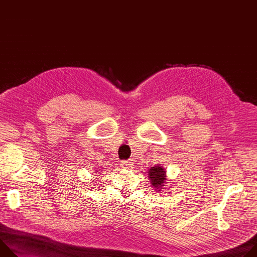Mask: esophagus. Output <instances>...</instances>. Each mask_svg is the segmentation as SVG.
<instances>
[{
  "instance_id": "esophagus-1",
  "label": "esophagus",
  "mask_w": 257,
  "mask_h": 257,
  "mask_svg": "<svg viewBox=\"0 0 257 257\" xmlns=\"http://www.w3.org/2000/svg\"><path fill=\"white\" fill-rule=\"evenodd\" d=\"M120 165H121L123 168H125V169H130V168L133 167L131 161H122Z\"/></svg>"
}]
</instances>
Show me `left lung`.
I'll use <instances>...</instances> for the list:
<instances>
[{"label": "left lung", "instance_id": "left-lung-1", "mask_svg": "<svg viewBox=\"0 0 257 257\" xmlns=\"http://www.w3.org/2000/svg\"><path fill=\"white\" fill-rule=\"evenodd\" d=\"M149 177L151 178L153 186L158 190L161 191L162 187L165 186L166 183V171L162 167H153L149 172Z\"/></svg>", "mask_w": 257, "mask_h": 257}]
</instances>
